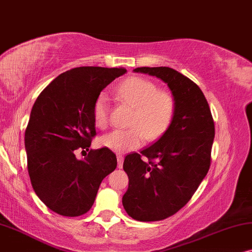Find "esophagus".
Returning a JSON list of instances; mask_svg holds the SVG:
<instances>
[{"label":"esophagus","instance_id":"esophagus-1","mask_svg":"<svg viewBox=\"0 0 252 252\" xmlns=\"http://www.w3.org/2000/svg\"><path fill=\"white\" fill-rule=\"evenodd\" d=\"M123 160L124 158L122 156H117V167H119V168H122L123 167Z\"/></svg>","mask_w":252,"mask_h":252}]
</instances>
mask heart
Returning <instances> with one entry per match:
<instances>
[{
  "label": "heart",
  "mask_w": 252,
  "mask_h": 252,
  "mask_svg": "<svg viewBox=\"0 0 252 252\" xmlns=\"http://www.w3.org/2000/svg\"><path fill=\"white\" fill-rule=\"evenodd\" d=\"M120 100L135 108L129 130H115L100 137V145L115 153H126L139 149L144 139L156 140L165 133L176 114V100L168 92L160 91L152 80L130 77L116 89ZM93 120L99 129L109 124V102L105 93L96 98Z\"/></svg>",
  "instance_id": "heart-1"
}]
</instances>
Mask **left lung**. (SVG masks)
I'll return each mask as SVG.
<instances>
[{"label":"left lung","instance_id":"left-lung-1","mask_svg":"<svg viewBox=\"0 0 252 252\" xmlns=\"http://www.w3.org/2000/svg\"><path fill=\"white\" fill-rule=\"evenodd\" d=\"M168 85L176 100V114L168 130L140 153L128 154L123 169L129 187L124 210L138 221H159L189 202L211 165L214 122L202 90L168 66L136 68ZM142 156L149 159L144 161Z\"/></svg>","mask_w":252,"mask_h":252}]
</instances>
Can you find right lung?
Returning <instances> with one entry per match:
<instances>
[{"label": "right lung", "instance_id": "obj_1", "mask_svg": "<svg viewBox=\"0 0 252 252\" xmlns=\"http://www.w3.org/2000/svg\"><path fill=\"white\" fill-rule=\"evenodd\" d=\"M126 72L123 68H73L56 77L35 100L25 131L28 169L36 196L53 212L86 213L102 180L116 168V156L106 147L90 150L84 159H77L74 151L90 149L95 136V100Z\"/></svg>", "mask_w": 252, "mask_h": 252}]
</instances>
